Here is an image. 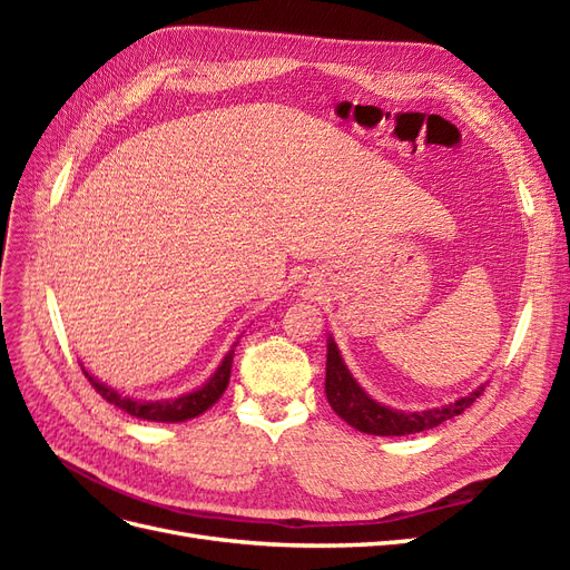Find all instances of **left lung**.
I'll use <instances>...</instances> for the list:
<instances>
[{
  "mask_svg": "<svg viewBox=\"0 0 570 570\" xmlns=\"http://www.w3.org/2000/svg\"><path fill=\"white\" fill-rule=\"evenodd\" d=\"M482 394V387L471 392L469 396H461V400L444 404L440 409H428V411H396L390 406H383L375 402L371 394L361 390V385L354 381V375L344 366L340 356V350L333 337H327V361H325V396L327 404L342 421H347L352 428L361 430V433L368 435H411L421 433V430L438 428L440 423L450 421L459 413L469 409L478 396Z\"/></svg>",
  "mask_w": 570,
  "mask_h": 570,
  "instance_id": "8db88e82",
  "label": "left lung"
}]
</instances>
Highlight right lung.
<instances>
[{"mask_svg": "<svg viewBox=\"0 0 570 570\" xmlns=\"http://www.w3.org/2000/svg\"><path fill=\"white\" fill-rule=\"evenodd\" d=\"M233 347H237V342L233 344ZM233 354H235V350H230L226 354V358L220 361L216 373L202 387L187 392V394H180V396H176V400H157V402L132 400V396H124V394H118L114 387H107L105 383H99L97 377H92L85 368H82V373L90 381V385L101 396H105L109 404L130 413V416L142 419V421H157V423H180V421L199 416V413H204L206 409L214 406L220 400V394L226 392V387L230 383Z\"/></svg>", "mask_w": 570, "mask_h": 570, "instance_id": "obj_1", "label": "right lung"}]
</instances>
